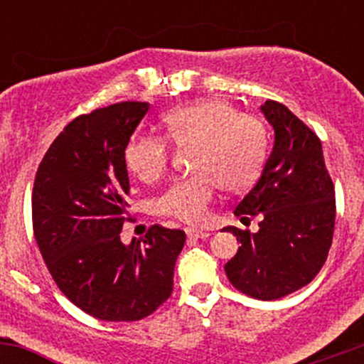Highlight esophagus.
Returning a JSON list of instances; mask_svg holds the SVG:
<instances>
[{
    "instance_id": "34e87169",
    "label": "esophagus",
    "mask_w": 364,
    "mask_h": 364,
    "mask_svg": "<svg viewBox=\"0 0 364 364\" xmlns=\"http://www.w3.org/2000/svg\"><path fill=\"white\" fill-rule=\"evenodd\" d=\"M186 236H188L190 240H205V237H209V232L197 229H186Z\"/></svg>"
}]
</instances>
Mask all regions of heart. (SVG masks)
I'll return each mask as SVG.
<instances>
[{
  "label": "heart",
  "mask_w": 364,
  "mask_h": 364,
  "mask_svg": "<svg viewBox=\"0 0 364 364\" xmlns=\"http://www.w3.org/2000/svg\"><path fill=\"white\" fill-rule=\"evenodd\" d=\"M164 138L176 148H193V174L168 186L156 209L185 223L208 218L209 204L222 186L230 193L250 188L266 160L267 134L262 121L241 114L225 100H199L176 107L160 121ZM171 149L159 137L135 139L124 149L128 171L141 181L161 178L168 167Z\"/></svg>",
  "instance_id": "1"
}]
</instances>
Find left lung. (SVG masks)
I'll use <instances>...</instances> for the list:
<instances>
[{"label":"left lung","mask_w":364,"mask_h":364,"mask_svg":"<svg viewBox=\"0 0 364 364\" xmlns=\"http://www.w3.org/2000/svg\"><path fill=\"white\" fill-rule=\"evenodd\" d=\"M274 144L259 181L237 204L241 222L259 216V230L225 227L241 243L225 264L230 284L262 301L310 284L328 259L335 232V185L321 139L284 104L260 105Z\"/></svg>","instance_id":"8db88e82"}]
</instances>
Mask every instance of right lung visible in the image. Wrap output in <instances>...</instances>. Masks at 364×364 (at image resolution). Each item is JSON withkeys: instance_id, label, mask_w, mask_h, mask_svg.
I'll use <instances>...</instances> for the list:
<instances>
[{"instance_id": "1", "label": "right lung", "mask_w": 364, "mask_h": 364, "mask_svg": "<svg viewBox=\"0 0 364 364\" xmlns=\"http://www.w3.org/2000/svg\"><path fill=\"white\" fill-rule=\"evenodd\" d=\"M148 111L146 102H121L75 117L35 176L33 230L47 269L100 321H141L164 304L186 240L183 230L153 225L142 240L121 243L130 193L124 149Z\"/></svg>"}]
</instances>
